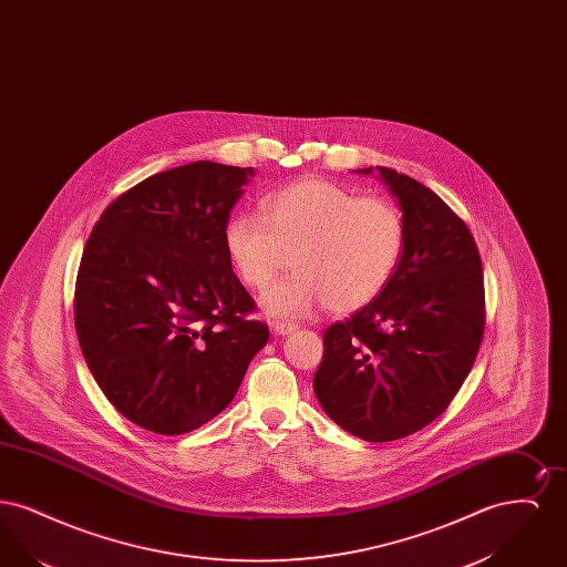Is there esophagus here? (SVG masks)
<instances>
[{
  "label": "esophagus",
  "mask_w": 567,
  "mask_h": 567,
  "mask_svg": "<svg viewBox=\"0 0 567 567\" xmlns=\"http://www.w3.org/2000/svg\"><path fill=\"white\" fill-rule=\"evenodd\" d=\"M296 329L297 324L289 323V321H276V323H274V331H276L278 336H289V333H293Z\"/></svg>",
  "instance_id": "esophagus-1"
}]
</instances>
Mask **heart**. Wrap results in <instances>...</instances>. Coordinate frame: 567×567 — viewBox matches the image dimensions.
Listing matches in <instances>:
<instances>
[{
	"label": "heart",
	"instance_id": "b5f03b06",
	"mask_svg": "<svg viewBox=\"0 0 567 567\" xmlns=\"http://www.w3.org/2000/svg\"><path fill=\"white\" fill-rule=\"evenodd\" d=\"M264 216H234L225 250L248 289L264 291L293 266L297 274L264 297L271 315H306L319 303L352 312L377 299L404 252L402 213L382 197H357L321 178L274 190Z\"/></svg>",
	"mask_w": 567,
	"mask_h": 567
}]
</instances>
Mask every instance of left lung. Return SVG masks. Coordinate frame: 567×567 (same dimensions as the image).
I'll list each match as a JSON object with an SVG mask.
<instances>
[{
	"instance_id": "8db88e82",
	"label": "left lung",
	"mask_w": 567,
	"mask_h": 567,
	"mask_svg": "<svg viewBox=\"0 0 567 567\" xmlns=\"http://www.w3.org/2000/svg\"><path fill=\"white\" fill-rule=\"evenodd\" d=\"M377 169L402 208L404 252L377 299L324 329L312 386L342 430L391 442L430 425L457 395L483 342L485 282L467 225L419 181Z\"/></svg>"
}]
</instances>
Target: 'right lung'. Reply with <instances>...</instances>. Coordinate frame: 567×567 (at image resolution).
<instances>
[{
	"instance_id": "obj_1",
	"label": "right lung",
	"mask_w": 567,
	"mask_h": 567,
	"mask_svg": "<svg viewBox=\"0 0 567 567\" xmlns=\"http://www.w3.org/2000/svg\"><path fill=\"white\" fill-rule=\"evenodd\" d=\"M252 167L195 162L148 176L95 223L76 278L84 361L125 419L193 432L236 398L268 324L225 250Z\"/></svg>"
}]
</instances>
